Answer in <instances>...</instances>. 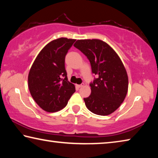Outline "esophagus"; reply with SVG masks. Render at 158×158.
I'll return each mask as SVG.
<instances>
[{
  "label": "esophagus",
  "instance_id": "esophagus-1",
  "mask_svg": "<svg viewBox=\"0 0 158 158\" xmlns=\"http://www.w3.org/2000/svg\"><path fill=\"white\" fill-rule=\"evenodd\" d=\"M84 86V84H79V85H77V88H81Z\"/></svg>",
  "mask_w": 158,
  "mask_h": 158
}]
</instances>
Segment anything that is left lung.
I'll list each match as a JSON object with an SVG mask.
<instances>
[{"label":"left lung","mask_w":158,"mask_h":158,"mask_svg":"<svg viewBox=\"0 0 158 158\" xmlns=\"http://www.w3.org/2000/svg\"><path fill=\"white\" fill-rule=\"evenodd\" d=\"M87 57L91 66L93 81L91 93L84 98L89 111L100 116L113 113L121 106L127 95V72L114 50L100 40H79L74 44Z\"/></svg>","instance_id":"left-lung-1"}]
</instances>
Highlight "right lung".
Listing matches in <instances>:
<instances>
[{
	"instance_id": "1",
	"label": "right lung",
	"mask_w": 158,
	"mask_h": 158,
	"mask_svg": "<svg viewBox=\"0 0 158 158\" xmlns=\"http://www.w3.org/2000/svg\"><path fill=\"white\" fill-rule=\"evenodd\" d=\"M76 40L65 37L47 44L35 60L28 74L32 97L43 110L56 112L65 107L75 87L68 80L65 56Z\"/></svg>"
}]
</instances>
